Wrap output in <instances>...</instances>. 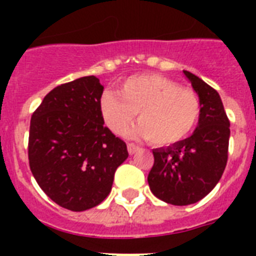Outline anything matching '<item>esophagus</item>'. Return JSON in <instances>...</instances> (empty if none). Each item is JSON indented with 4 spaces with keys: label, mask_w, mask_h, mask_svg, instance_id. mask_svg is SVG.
<instances>
[{
    "label": "esophagus",
    "mask_w": 256,
    "mask_h": 256,
    "mask_svg": "<svg viewBox=\"0 0 256 256\" xmlns=\"http://www.w3.org/2000/svg\"><path fill=\"white\" fill-rule=\"evenodd\" d=\"M138 150H140V146H136V144H128V154H130V156L136 154Z\"/></svg>",
    "instance_id": "obj_1"
}]
</instances>
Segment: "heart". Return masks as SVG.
I'll return each instance as SVG.
<instances>
[{
    "label": "heart",
    "instance_id": "obj_1",
    "mask_svg": "<svg viewBox=\"0 0 256 256\" xmlns=\"http://www.w3.org/2000/svg\"><path fill=\"white\" fill-rule=\"evenodd\" d=\"M100 116L114 134L124 136L138 112L136 132L160 146L184 140L198 122L199 98L190 88L158 74L132 76L100 100Z\"/></svg>",
    "mask_w": 256,
    "mask_h": 256
}]
</instances>
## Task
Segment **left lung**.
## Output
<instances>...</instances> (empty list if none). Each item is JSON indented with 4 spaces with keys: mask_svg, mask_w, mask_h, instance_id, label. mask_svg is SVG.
Instances as JSON below:
<instances>
[{
    "mask_svg": "<svg viewBox=\"0 0 256 256\" xmlns=\"http://www.w3.org/2000/svg\"><path fill=\"white\" fill-rule=\"evenodd\" d=\"M183 74L199 96L198 126L186 140L154 148L148 176L152 194L175 206L196 203L216 186L226 168L230 140V120L218 92L190 72Z\"/></svg>",
    "mask_w": 256,
    "mask_h": 256,
    "instance_id": "8db88e82",
    "label": "left lung"
}]
</instances>
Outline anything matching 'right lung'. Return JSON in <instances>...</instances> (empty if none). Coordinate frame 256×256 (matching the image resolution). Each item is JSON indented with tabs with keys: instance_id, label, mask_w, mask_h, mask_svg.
<instances>
[{
	"instance_id": "add662e5",
	"label": "right lung",
	"mask_w": 256,
	"mask_h": 256,
	"mask_svg": "<svg viewBox=\"0 0 256 256\" xmlns=\"http://www.w3.org/2000/svg\"><path fill=\"white\" fill-rule=\"evenodd\" d=\"M104 86L94 76L54 88L30 120L29 164L38 186L72 211L98 206L112 191L126 144L100 116Z\"/></svg>"
}]
</instances>
